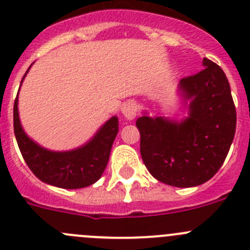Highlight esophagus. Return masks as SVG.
<instances>
[{
  "mask_svg": "<svg viewBox=\"0 0 250 250\" xmlns=\"http://www.w3.org/2000/svg\"><path fill=\"white\" fill-rule=\"evenodd\" d=\"M122 112L124 114L126 119L132 120L136 117V113H137V107L133 102H126L122 108Z\"/></svg>",
  "mask_w": 250,
  "mask_h": 250,
  "instance_id": "obj_1",
  "label": "esophagus"
}]
</instances>
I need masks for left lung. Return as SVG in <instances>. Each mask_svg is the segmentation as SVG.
I'll return each mask as SVG.
<instances>
[{"label":"left lung","mask_w":250,"mask_h":250,"mask_svg":"<svg viewBox=\"0 0 250 250\" xmlns=\"http://www.w3.org/2000/svg\"><path fill=\"white\" fill-rule=\"evenodd\" d=\"M198 74L180 80L187 117L138 118L141 157L160 182L194 187L211 179L227 157L236 132V107L224 70L208 58Z\"/></svg>","instance_id":"left-lung-1"}]
</instances>
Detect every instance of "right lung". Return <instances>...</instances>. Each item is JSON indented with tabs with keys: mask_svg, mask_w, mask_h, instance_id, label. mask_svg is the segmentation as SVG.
I'll use <instances>...</instances> for the list:
<instances>
[{
	"mask_svg": "<svg viewBox=\"0 0 250 250\" xmlns=\"http://www.w3.org/2000/svg\"><path fill=\"white\" fill-rule=\"evenodd\" d=\"M31 65L24 74L21 83ZM18 95L13 107L14 135L21 155L34 175L44 184L66 189L83 188L98 181L107 167L113 142L119 131L118 118H110L81 147L65 152H56L41 147L21 127L18 112Z\"/></svg>",
	"mask_w": 250,
	"mask_h": 250,
	"instance_id": "add662e5",
	"label": "right lung"
}]
</instances>
